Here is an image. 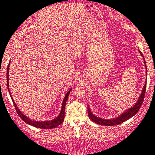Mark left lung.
<instances>
[{"label":"left lung","mask_w":155,"mask_h":155,"mask_svg":"<svg viewBox=\"0 0 155 155\" xmlns=\"http://www.w3.org/2000/svg\"><path fill=\"white\" fill-rule=\"evenodd\" d=\"M140 53L142 56L143 60H144V57H143L142 53L140 51ZM144 64H145V67L146 68V61L144 60ZM146 71H147V69L146 68ZM146 83H145L144 86H143V88L142 90V92H141L139 98H138L137 102H135L134 105H133L132 106L130 107L129 108L127 109L125 111L122 113V114L119 115L118 117H115V118L110 119V120H107V119H102L100 118V117H98L94 114L91 112L90 107L88 106V117L90 118V120H92L93 122H94L95 123L99 125H107V126H112V125H119L121 124V123H124V122L128 120V119H130L131 117H132L133 116H134L138 112V110H140V108L141 105L143 104V99H144V96H145V93H146Z\"/></svg>","instance_id":"left-lung-1"}]
</instances>
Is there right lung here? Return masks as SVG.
Segmentation results:
<instances>
[{"mask_svg": "<svg viewBox=\"0 0 155 155\" xmlns=\"http://www.w3.org/2000/svg\"><path fill=\"white\" fill-rule=\"evenodd\" d=\"M9 64L8 65L7 67V71H6V84H7V88H8V91H9V94H10V97L12 98V100L13 102V104H14L15 107V110L17 111V113L18 114L19 117L25 122L27 124L32 125V126L35 127V128H44V129H50V128H56L57 126H58L59 125H61V123H63L64 120V109H65V104H66L67 100H68V96H69L70 93H71L72 88L70 89L68 91V92L65 94L64 98L63 99L62 102V105H61V111H60L59 114L58 116L56 117V118L53 119L51 120H48V121H35V120H30L29 117H27L26 115H24V114L22 113L21 111L20 110V109L18 108V107L16 105L15 102H14L13 100L12 95L10 94V91H9Z\"/></svg>", "mask_w": 155, "mask_h": 155, "instance_id": "obj_1", "label": "right lung"}]
</instances>
